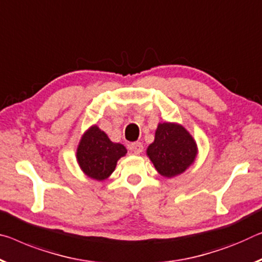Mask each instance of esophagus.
I'll list each match as a JSON object with an SVG mask.
<instances>
[{
    "instance_id": "34e87169",
    "label": "esophagus",
    "mask_w": 262,
    "mask_h": 262,
    "mask_svg": "<svg viewBox=\"0 0 262 262\" xmlns=\"http://www.w3.org/2000/svg\"><path fill=\"white\" fill-rule=\"evenodd\" d=\"M129 149L135 154V155H140V154L142 152V150H143V146H142V143H141V142H134V143L130 144Z\"/></svg>"
}]
</instances>
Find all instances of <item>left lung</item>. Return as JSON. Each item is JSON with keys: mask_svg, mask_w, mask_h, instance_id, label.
I'll list each match as a JSON object with an SVG mask.
<instances>
[{"mask_svg": "<svg viewBox=\"0 0 262 262\" xmlns=\"http://www.w3.org/2000/svg\"><path fill=\"white\" fill-rule=\"evenodd\" d=\"M198 147L192 135L181 123L160 122L155 140L147 148V156L161 176L172 178L193 164Z\"/></svg>", "mask_w": 262, "mask_h": 262, "instance_id": "1", "label": "left lung"}]
</instances>
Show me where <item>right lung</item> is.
<instances>
[{
  "mask_svg": "<svg viewBox=\"0 0 262 262\" xmlns=\"http://www.w3.org/2000/svg\"><path fill=\"white\" fill-rule=\"evenodd\" d=\"M126 154L123 144L112 142L105 132L93 124L82 134L76 156L79 167L87 177L103 182L113 173L118 161Z\"/></svg>",
  "mask_w": 262,
  "mask_h": 262,
  "instance_id": "right-lung-1",
  "label": "right lung"
}]
</instances>
